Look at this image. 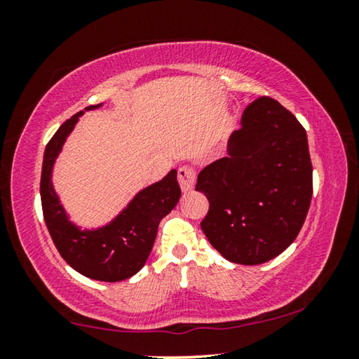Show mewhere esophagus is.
I'll list each match as a JSON object with an SVG mask.
<instances>
[{
	"instance_id": "34e87169",
	"label": "esophagus",
	"mask_w": 359,
	"mask_h": 359,
	"mask_svg": "<svg viewBox=\"0 0 359 359\" xmlns=\"http://www.w3.org/2000/svg\"><path fill=\"white\" fill-rule=\"evenodd\" d=\"M194 182H196V174L191 168L188 166H182L179 169V184L182 191L187 193V191H191L193 187H194Z\"/></svg>"
}]
</instances>
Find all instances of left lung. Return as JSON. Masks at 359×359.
<instances>
[{
  "label": "left lung",
  "mask_w": 359,
  "mask_h": 359,
  "mask_svg": "<svg viewBox=\"0 0 359 359\" xmlns=\"http://www.w3.org/2000/svg\"><path fill=\"white\" fill-rule=\"evenodd\" d=\"M229 136L228 156L205 166L196 190L209 199L201 228L223 258L266 263L293 242L312 199V161L302 125L280 102L261 96Z\"/></svg>",
  "instance_id": "left-lung-1"
}]
</instances>
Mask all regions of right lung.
Segmentation results:
<instances>
[{
  "instance_id": "right-lung-1",
  "label": "right lung",
  "mask_w": 359,
  "mask_h": 359,
  "mask_svg": "<svg viewBox=\"0 0 359 359\" xmlns=\"http://www.w3.org/2000/svg\"><path fill=\"white\" fill-rule=\"evenodd\" d=\"M102 104L88 106L93 111ZM83 111L72 115L48 141L41 174V203L50 238L72 269L101 282H120L142 269L156 238L158 224L177 205L180 187L177 171L139 191L128 205L101 228L82 229L69 220L53 190L52 171L63 144Z\"/></svg>"
}]
</instances>
